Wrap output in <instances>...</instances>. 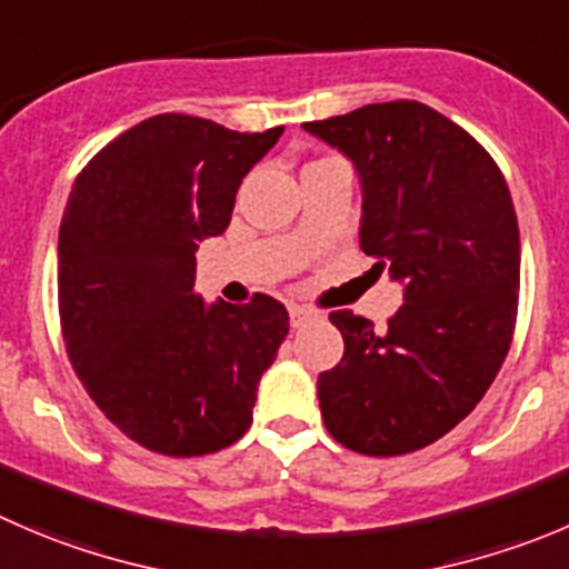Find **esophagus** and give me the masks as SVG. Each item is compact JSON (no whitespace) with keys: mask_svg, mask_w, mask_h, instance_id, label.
Listing matches in <instances>:
<instances>
[{"mask_svg":"<svg viewBox=\"0 0 569 569\" xmlns=\"http://www.w3.org/2000/svg\"><path fill=\"white\" fill-rule=\"evenodd\" d=\"M289 319H291V328H302V325L317 322L319 313L313 311V308H306V306H291L289 308Z\"/></svg>","mask_w":569,"mask_h":569,"instance_id":"obj_1","label":"esophagus"}]
</instances>
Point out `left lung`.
Masks as SVG:
<instances>
[{"label":"left lung","mask_w":569,"mask_h":569,"mask_svg":"<svg viewBox=\"0 0 569 569\" xmlns=\"http://www.w3.org/2000/svg\"><path fill=\"white\" fill-rule=\"evenodd\" d=\"M302 127L352 161L361 250L402 283L386 330L330 313L345 356L317 380L325 428L356 453H413L481 402L509 352L520 291L509 186L470 132L411 99Z\"/></svg>","instance_id":"obj_1"}]
</instances>
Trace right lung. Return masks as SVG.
Returning a JSON list of instances; mask_svg holds the SVG:
<instances>
[{
  "mask_svg": "<svg viewBox=\"0 0 569 569\" xmlns=\"http://www.w3.org/2000/svg\"><path fill=\"white\" fill-rule=\"evenodd\" d=\"M280 132L152 116L97 152L66 202V352L99 411L152 453L183 459L239 442L289 333L274 297L208 306L194 295L200 241L228 230L241 180Z\"/></svg>",
  "mask_w": 569,
  "mask_h": 569,
  "instance_id": "right-lung-1",
  "label": "right lung"
}]
</instances>
